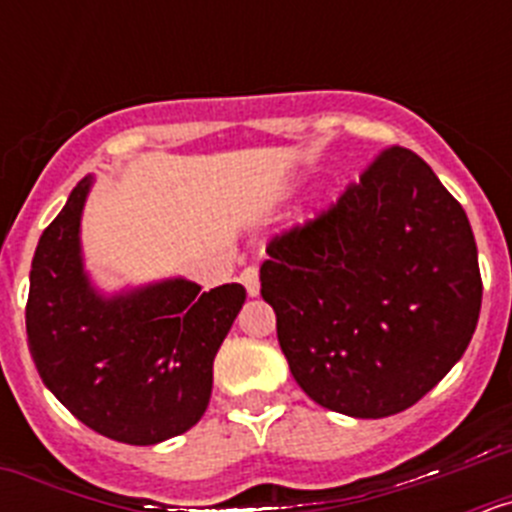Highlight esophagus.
<instances>
[{"label":"esophagus","instance_id":"1","mask_svg":"<svg viewBox=\"0 0 512 512\" xmlns=\"http://www.w3.org/2000/svg\"><path fill=\"white\" fill-rule=\"evenodd\" d=\"M238 279H241V284L246 287L248 297L259 295V269H256V266H246Z\"/></svg>","mask_w":512,"mask_h":512}]
</instances>
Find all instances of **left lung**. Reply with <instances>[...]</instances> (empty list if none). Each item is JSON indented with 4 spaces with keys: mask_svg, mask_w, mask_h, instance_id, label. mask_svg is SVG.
Returning <instances> with one entry per match:
<instances>
[{
    "mask_svg": "<svg viewBox=\"0 0 512 512\" xmlns=\"http://www.w3.org/2000/svg\"><path fill=\"white\" fill-rule=\"evenodd\" d=\"M266 253L261 297L289 372L333 413L408 410L472 341L482 277L467 212L408 148H384Z\"/></svg>",
    "mask_w": 512,
    "mask_h": 512,
    "instance_id": "left-lung-1",
    "label": "left lung"
}]
</instances>
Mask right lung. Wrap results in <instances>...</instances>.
Segmentation results:
<instances>
[{
  "label": "right lung",
  "instance_id": "right-lung-1",
  "mask_svg": "<svg viewBox=\"0 0 512 512\" xmlns=\"http://www.w3.org/2000/svg\"><path fill=\"white\" fill-rule=\"evenodd\" d=\"M92 179L40 235L25 307L27 346L43 384L92 431L151 446L205 415L212 361L246 302L241 284L200 292L171 279L104 300L89 284L79 220Z\"/></svg>",
  "mask_w": 512,
  "mask_h": 512
}]
</instances>
